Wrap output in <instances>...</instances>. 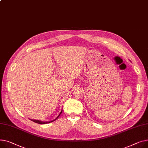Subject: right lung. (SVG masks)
<instances>
[{
	"label": "right lung",
	"instance_id": "1",
	"mask_svg": "<svg viewBox=\"0 0 148 148\" xmlns=\"http://www.w3.org/2000/svg\"><path fill=\"white\" fill-rule=\"evenodd\" d=\"M62 110H61V111L60 112V114L58 115V116L55 119H54V120H51V121H40V120H33V119H29L30 120H32V121H33V122H34V123H38V124H47V123H52V122H53V121H55L60 116V115H61V114L62 113Z\"/></svg>",
	"mask_w": 148,
	"mask_h": 148
}]
</instances>
